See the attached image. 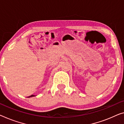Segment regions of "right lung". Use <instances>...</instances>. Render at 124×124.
<instances>
[{"mask_svg":"<svg viewBox=\"0 0 124 124\" xmlns=\"http://www.w3.org/2000/svg\"><path fill=\"white\" fill-rule=\"evenodd\" d=\"M33 96H35V95H30V96H28V98H30V97H33Z\"/></svg>","mask_w":124,"mask_h":124,"instance_id":"right-lung-1","label":"right lung"}]
</instances>
